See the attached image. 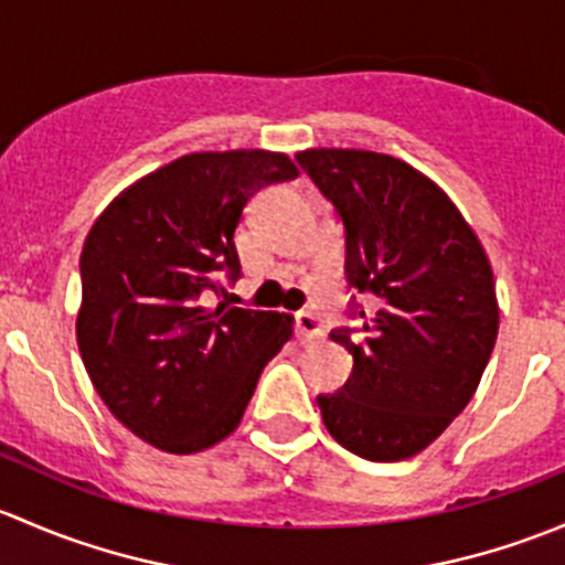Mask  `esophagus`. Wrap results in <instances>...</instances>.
I'll return each mask as SVG.
<instances>
[{"instance_id":"obj_1","label":"esophagus","mask_w":565,"mask_h":565,"mask_svg":"<svg viewBox=\"0 0 565 565\" xmlns=\"http://www.w3.org/2000/svg\"><path fill=\"white\" fill-rule=\"evenodd\" d=\"M295 328H298V333L303 335V339H319V335H324L322 319H319L315 311H298V315H295Z\"/></svg>"}]
</instances>
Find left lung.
<instances>
[{
	"mask_svg": "<svg viewBox=\"0 0 565 565\" xmlns=\"http://www.w3.org/2000/svg\"><path fill=\"white\" fill-rule=\"evenodd\" d=\"M300 169L344 226L350 317L330 330L352 355L344 388L319 393L339 446L369 461L424 451L467 407L498 339L487 254L457 204L404 161L306 150Z\"/></svg>",
	"mask_w": 565,
	"mask_h": 565,
	"instance_id": "8db88e82",
	"label": "left lung"
}]
</instances>
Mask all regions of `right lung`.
I'll return each mask as SVG.
<instances>
[{"label":"right lung","mask_w":565,"mask_h":565,"mask_svg":"<svg viewBox=\"0 0 565 565\" xmlns=\"http://www.w3.org/2000/svg\"><path fill=\"white\" fill-rule=\"evenodd\" d=\"M298 177L265 150L193 152L119 193L84 241L78 352L114 418L196 454L241 424L265 363L292 335L278 311L204 309L235 284V230L259 188Z\"/></svg>","instance_id":"1"}]
</instances>
